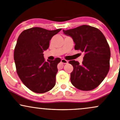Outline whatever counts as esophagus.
I'll return each instance as SVG.
<instances>
[{
	"label": "esophagus",
	"instance_id": "34e87169",
	"mask_svg": "<svg viewBox=\"0 0 120 120\" xmlns=\"http://www.w3.org/2000/svg\"><path fill=\"white\" fill-rule=\"evenodd\" d=\"M61 63H63V64H67V63H68V61H67V60H65V59H61Z\"/></svg>",
	"mask_w": 120,
	"mask_h": 120
}]
</instances>
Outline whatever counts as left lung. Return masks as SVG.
I'll return each mask as SVG.
<instances>
[{
  "label": "left lung",
  "instance_id": "left-lung-1",
  "mask_svg": "<svg viewBox=\"0 0 120 120\" xmlns=\"http://www.w3.org/2000/svg\"><path fill=\"white\" fill-rule=\"evenodd\" d=\"M74 41L75 49L84 52L82 64L71 60L73 67L71 81L82 90L94 89L104 80L109 70L110 51L106 38L98 29L87 25L63 30Z\"/></svg>",
  "mask_w": 120,
  "mask_h": 120
}]
</instances>
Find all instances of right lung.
<instances>
[{
	"mask_svg": "<svg viewBox=\"0 0 120 120\" xmlns=\"http://www.w3.org/2000/svg\"><path fill=\"white\" fill-rule=\"evenodd\" d=\"M61 30L33 27L23 31L17 40L14 51L17 73L23 83L35 93L49 91L56 84L57 65L61 59L45 61L43 53L49 48L52 37Z\"/></svg>",
	"mask_w": 120,
	"mask_h": 120,
	"instance_id": "add662e5",
	"label": "right lung"
}]
</instances>
